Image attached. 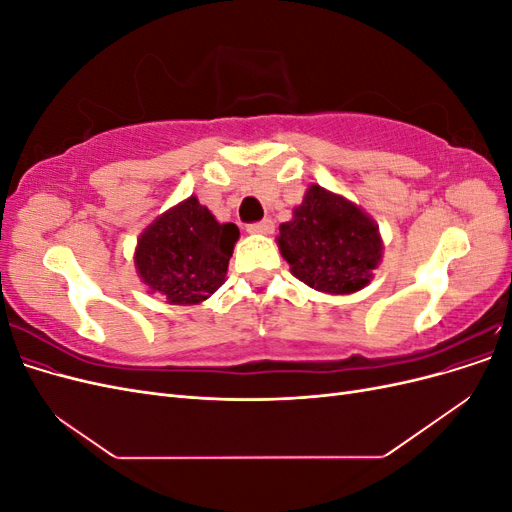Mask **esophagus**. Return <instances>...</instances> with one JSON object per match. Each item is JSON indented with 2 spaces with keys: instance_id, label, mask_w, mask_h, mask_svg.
Here are the masks:
<instances>
[{
  "instance_id": "obj_1",
  "label": "esophagus",
  "mask_w": 512,
  "mask_h": 512,
  "mask_svg": "<svg viewBox=\"0 0 512 512\" xmlns=\"http://www.w3.org/2000/svg\"><path fill=\"white\" fill-rule=\"evenodd\" d=\"M273 228H275L273 220H262V222L247 226V232H250V235H271Z\"/></svg>"
}]
</instances>
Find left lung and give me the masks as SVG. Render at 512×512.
I'll return each instance as SVG.
<instances>
[{"label":"left lung","mask_w":512,"mask_h":512,"mask_svg":"<svg viewBox=\"0 0 512 512\" xmlns=\"http://www.w3.org/2000/svg\"><path fill=\"white\" fill-rule=\"evenodd\" d=\"M275 241L290 273L324 294L363 290L374 280L384 250L376 220L318 183H309Z\"/></svg>","instance_id":"obj_1"}]
</instances>
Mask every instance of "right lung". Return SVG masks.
Listing matches in <instances>:
<instances>
[{
	"mask_svg": "<svg viewBox=\"0 0 512 512\" xmlns=\"http://www.w3.org/2000/svg\"><path fill=\"white\" fill-rule=\"evenodd\" d=\"M237 239L239 228L220 224L192 194L138 235L134 267L149 294H162L168 305H198L226 282Z\"/></svg>",
	"mask_w": 512,
	"mask_h": 512,
	"instance_id": "1",
	"label": "right lung"
}]
</instances>
